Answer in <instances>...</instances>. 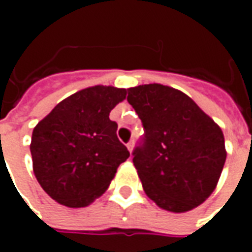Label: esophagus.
Masks as SVG:
<instances>
[{
	"mask_svg": "<svg viewBox=\"0 0 252 252\" xmlns=\"http://www.w3.org/2000/svg\"><path fill=\"white\" fill-rule=\"evenodd\" d=\"M126 148L129 150V153H132V150H133V142H132V140L126 143Z\"/></svg>",
	"mask_w": 252,
	"mask_h": 252,
	"instance_id": "34e87169",
	"label": "esophagus"
}]
</instances>
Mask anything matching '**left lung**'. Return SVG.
Returning a JSON list of instances; mask_svg holds the SVG:
<instances>
[{
	"instance_id": "obj_1",
	"label": "left lung",
	"mask_w": 252,
	"mask_h": 252,
	"mask_svg": "<svg viewBox=\"0 0 252 252\" xmlns=\"http://www.w3.org/2000/svg\"><path fill=\"white\" fill-rule=\"evenodd\" d=\"M126 92L144 128L132 160L146 194L177 213L202 204L227 158L220 126L180 90L150 83Z\"/></svg>"
}]
</instances>
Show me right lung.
<instances>
[{
  "mask_svg": "<svg viewBox=\"0 0 252 252\" xmlns=\"http://www.w3.org/2000/svg\"><path fill=\"white\" fill-rule=\"evenodd\" d=\"M126 89L93 86L72 94L35 126L31 155L33 173L59 204L81 208L104 193L116 170L129 157L117 137L110 110Z\"/></svg>",
  "mask_w": 252,
  "mask_h": 252,
  "instance_id": "add662e5",
  "label": "right lung"
}]
</instances>
